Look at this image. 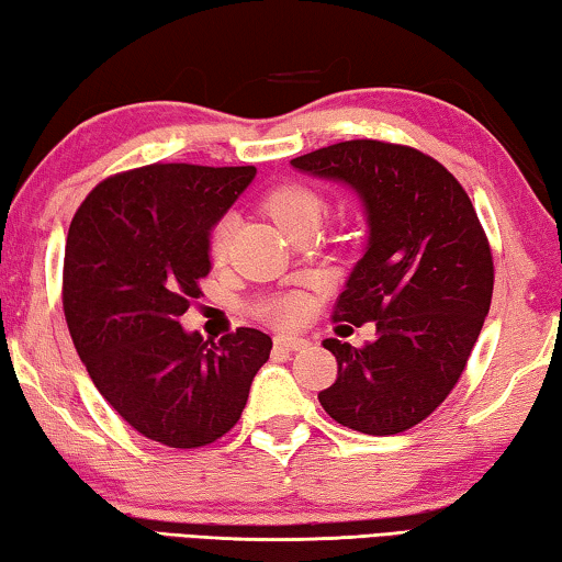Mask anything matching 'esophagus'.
<instances>
[{"label": "esophagus", "mask_w": 562, "mask_h": 562, "mask_svg": "<svg viewBox=\"0 0 562 562\" xmlns=\"http://www.w3.org/2000/svg\"><path fill=\"white\" fill-rule=\"evenodd\" d=\"M273 345H276V350H279V352H296V350H304L310 342H306L304 337L281 335V337H276Z\"/></svg>", "instance_id": "esophagus-1"}]
</instances>
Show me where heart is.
I'll return each instance as SVG.
<instances>
[{
	"label": "heart",
	"mask_w": 562,
	"mask_h": 562,
	"mask_svg": "<svg viewBox=\"0 0 562 562\" xmlns=\"http://www.w3.org/2000/svg\"><path fill=\"white\" fill-rule=\"evenodd\" d=\"M266 210L283 233H291L299 222L319 217L322 202L312 189L299 187V183H283V187L273 189L271 194L266 196ZM229 240H233V222L222 220L212 233V256L217 260L225 258L229 250ZM302 312H304V304L302 299L296 296L273 299L271 304L263 306V314L268 319H273L276 325H291V322L302 317Z\"/></svg>",
	"instance_id": "b5f03b06"
}]
</instances>
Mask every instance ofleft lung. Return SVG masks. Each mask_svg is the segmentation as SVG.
I'll return each mask as SVG.
<instances>
[{
  "label": "left lung",
  "mask_w": 562,
  "mask_h": 562,
  "mask_svg": "<svg viewBox=\"0 0 562 562\" xmlns=\"http://www.w3.org/2000/svg\"><path fill=\"white\" fill-rule=\"evenodd\" d=\"M291 166L356 191L368 225L335 319L375 322V340H325L337 381L319 404L363 435L404 432L448 398L488 314L494 260L479 214L448 168L406 145L348 140Z\"/></svg>",
  "instance_id": "left-lung-1"
}]
</instances>
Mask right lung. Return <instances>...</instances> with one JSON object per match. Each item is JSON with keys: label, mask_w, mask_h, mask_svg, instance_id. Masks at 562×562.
<instances>
[{"label": "right lung", "mask_w": 562, "mask_h": 562, "mask_svg": "<svg viewBox=\"0 0 562 562\" xmlns=\"http://www.w3.org/2000/svg\"><path fill=\"white\" fill-rule=\"evenodd\" d=\"M252 179V166H143L99 183L68 227L64 312L76 352L112 409L168 448L229 432L271 356L260 329L212 342L179 325L212 271V227Z\"/></svg>", "instance_id": "obj_1"}]
</instances>
